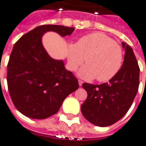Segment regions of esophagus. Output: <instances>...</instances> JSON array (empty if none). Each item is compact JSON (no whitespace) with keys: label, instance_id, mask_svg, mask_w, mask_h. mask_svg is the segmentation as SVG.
Returning a JSON list of instances; mask_svg holds the SVG:
<instances>
[{"label":"esophagus","instance_id":"1","mask_svg":"<svg viewBox=\"0 0 146 146\" xmlns=\"http://www.w3.org/2000/svg\"><path fill=\"white\" fill-rule=\"evenodd\" d=\"M78 83H79V86H80V87H81L82 85H83V81H82V80H78Z\"/></svg>","mask_w":146,"mask_h":146}]
</instances>
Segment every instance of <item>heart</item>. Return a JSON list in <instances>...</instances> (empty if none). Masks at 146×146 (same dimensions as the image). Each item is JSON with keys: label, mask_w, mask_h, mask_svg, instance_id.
<instances>
[{"label": "heart", "mask_w": 146, "mask_h": 146, "mask_svg": "<svg viewBox=\"0 0 146 146\" xmlns=\"http://www.w3.org/2000/svg\"><path fill=\"white\" fill-rule=\"evenodd\" d=\"M87 64L79 70L78 76L85 80L108 81L117 74L123 63V52L111 38L100 32L87 35L69 46L68 68L75 71L85 61Z\"/></svg>", "instance_id": "obj_1"}]
</instances>
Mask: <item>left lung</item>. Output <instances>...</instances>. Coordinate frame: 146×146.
<instances>
[{"label":"left lung","mask_w":146,"mask_h":146,"mask_svg":"<svg viewBox=\"0 0 146 146\" xmlns=\"http://www.w3.org/2000/svg\"><path fill=\"white\" fill-rule=\"evenodd\" d=\"M125 49L123 65L108 83L94 85L84 83L87 100L81 112L93 125L107 127L122 118L132 104L139 86V67L131 46L121 42Z\"/></svg>","instance_id":"1"}]
</instances>
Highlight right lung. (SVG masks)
Returning a JSON list of instances; mask_svg holds the SVG:
<instances>
[{"label":"right lung","mask_w":146,"mask_h":146,"mask_svg":"<svg viewBox=\"0 0 146 146\" xmlns=\"http://www.w3.org/2000/svg\"><path fill=\"white\" fill-rule=\"evenodd\" d=\"M74 29L41 25L15 44L7 64V87L14 105L25 116L34 119L50 117L58 112L65 98L78 89V80L73 73L66 70L62 60L49 56L42 42L47 32L64 37Z\"/></svg>","instance_id":"add662e5"}]
</instances>
